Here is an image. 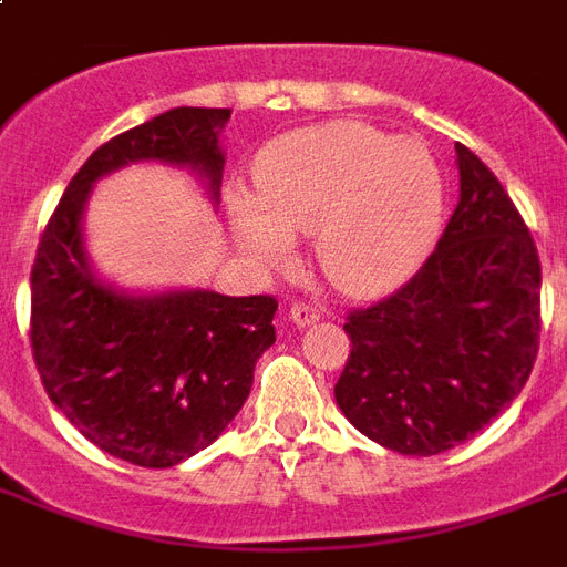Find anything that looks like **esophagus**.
I'll return each mask as SVG.
<instances>
[{
	"label": "esophagus",
	"mask_w": 567,
	"mask_h": 567,
	"mask_svg": "<svg viewBox=\"0 0 567 567\" xmlns=\"http://www.w3.org/2000/svg\"><path fill=\"white\" fill-rule=\"evenodd\" d=\"M288 315H291V320L297 327H311V323H318L320 320L318 306H311V302H293Z\"/></svg>",
	"instance_id": "34e87169"
}]
</instances>
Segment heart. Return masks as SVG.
Here are the masks:
<instances>
[{"instance_id": "obj_1", "label": "heart", "mask_w": 567, "mask_h": 567, "mask_svg": "<svg viewBox=\"0 0 567 567\" xmlns=\"http://www.w3.org/2000/svg\"><path fill=\"white\" fill-rule=\"evenodd\" d=\"M444 179L421 141L336 120L279 137L256 164V196H229V223L267 267L311 235L338 291L373 297L405 282L439 235Z\"/></svg>"}]
</instances>
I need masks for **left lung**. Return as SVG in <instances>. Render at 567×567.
Masks as SVG:
<instances>
[{
  "label": "left lung",
  "mask_w": 567,
  "mask_h": 567,
  "mask_svg": "<svg viewBox=\"0 0 567 567\" xmlns=\"http://www.w3.org/2000/svg\"><path fill=\"white\" fill-rule=\"evenodd\" d=\"M458 203L409 282L350 311L336 403L403 456H435L492 423L527 385L542 332V265L488 167L456 144Z\"/></svg>",
  "instance_id": "1"
}]
</instances>
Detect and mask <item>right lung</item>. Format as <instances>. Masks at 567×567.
I'll list each match as a JSON object with an SVG mask.
<instances>
[{"instance_id":"1","label":"right lung","mask_w":567,"mask_h":567,"mask_svg":"<svg viewBox=\"0 0 567 567\" xmlns=\"http://www.w3.org/2000/svg\"><path fill=\"white\" fill-rule=\"evenodd\" d=\"M231 109H173L111 137L66 185L31 267V353L49 400L111 456L173 467L217 441L276 341L274 297L128 293L93 270L82 217L93 185L137 162L185 167L220 203Z\"/></svg>"}]
</instances>
